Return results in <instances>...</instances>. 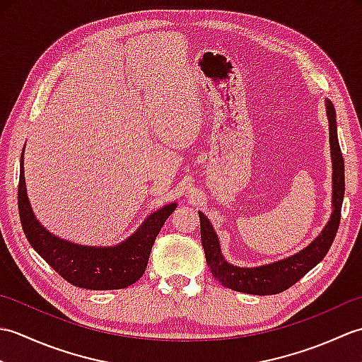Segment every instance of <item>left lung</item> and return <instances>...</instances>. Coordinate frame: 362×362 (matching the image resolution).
Instances as JSON below:
<instances>
[{
    "label": "left lung",
    "mask_w": 362,
    "mask_h": 362,
    "mask_svg": "<svg viewBox=\"0 0 362 362\" xmlns=\"http://www.w3.org/2000/svg\"><path fill=\"white\" fill-rule=\"evenodd\" d=\"M327 115L329 124V146H332V160H333V213L332 219L328 221L322 233L314 240L308 247L300 250L296 255L276 261L272 264L261 267H236L228 264L224 259L219 249L218 236L202 213H199L201 219V240L205 252L206 264L210 272L222 286L233 289L238 292L255 296H272L286 291L292 284H296L305 274L319 264L327 252L333 244L341 222V209L344 199V158L341 152L339 141H337L336 130V112L329 99H327Z\"/></svg>",
    "instance_id": "obj_1"
}]
</instances>
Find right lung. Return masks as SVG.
I'll use <instances>...</instances> for the list:
<instances>
[{
    "label": "right lung",
    "instance_id": "right-lung-1",
    "mask_svg": "<svg viewBox=\"0 0 362 362\" xmlns=\"http://www.w3.org/2000/svg\"><path fill=\"white\" fill-rule=\"evenodd\" d=\"M177 204L152 213L136 232L117 247H83L59 240L43 228L28 201L23 156L18 182V211L23 232L35 252L60 276L78 288L105 291L127 288L141 279L148 266L152 245Z\"/></svg>",
    "mask_w": 362,
    "mask_h": 362
}]
</instances>
